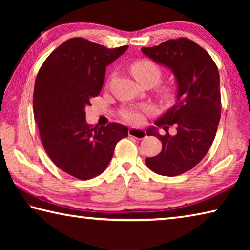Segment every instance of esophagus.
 <instances>
[{
  "label": "esophagus",
  "mask_w": 250,
  "mask_h": 250,
  "mask_svg": "<svg viewBox=\"0 0 250 250\" xmlns=\"http://www.w3.org/2000/svg\"><path fill=\"white\" fill-rule=\"evenodd\" d=\"M128 134L130 137H133L138 140H141V139H145L146 137V132L143 129H137V128H130L128 130Z\"/></svg>",
  "instance_id": "34e87169"
}]
</instances>
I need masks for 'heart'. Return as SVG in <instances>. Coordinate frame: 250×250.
Segmentation results:
<instances>
[{
  "label": "heart",
  "instance_id": "heart-1",
  "mask_svg": "<svg viewBox=\"0 0 250 250\" xmlns=\"http://www.w3.org/2000/svg\"><path fill=\"white\" fill-rule=\"evenodd\" d=\"M131 71L140 83L146 79H151L156 83L160 80L161 75H162L160 67L150 59H140V61L133 62L131 65ZM150 112H152V109L147 107L129 108L121 112V117L130 124L139 125L142 124L143 120H145V116Z\"/></svg>",
  "mask_w": 250,
  "mask_h": 250
}]
</instances>
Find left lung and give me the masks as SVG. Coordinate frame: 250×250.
Wrapping results in <instances>:
<instances>
[{
    "label": "left lung",
    "mask_w": 250,
    "mask_h": 250,
    "mask_svg": "<svg viewBox=\"0 0 250 250\" xmlns=\"http://www.w3.org/2000/svg\"><path fill=\"white\" fill-rule=\"evenodd\" d=\"M141 50L171 68L177 80L175 104L154 122L167 133L146 130L147 135L160 139L162 151L146 163L160 175L183 174L201 162L216 135L222 111L218 68L204 48L186 37ZM173 124L178 132L170 136L167 130Z\"/></svg>",
    "instance_id": "obj_1"
}]
</instances>
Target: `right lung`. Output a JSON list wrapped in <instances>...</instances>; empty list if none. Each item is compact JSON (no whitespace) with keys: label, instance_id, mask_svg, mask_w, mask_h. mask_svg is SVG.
Wrapping results in <instances>:
<instances>
[{"label":"right lung","instance_id":"right-lung-1","mask_svg":"<svg viewBox=\"0 0 250 250\" xmlns=\"http://www.w3.org/2000/svg\"><path fill=\"white\" fill-rule=\"evenodd\" d=\"M126 48L109 49L74 37L53 50L37 73L33 108L42 143L50 160L76 179L101 174L118 141L128 137V128L118 122L88 125L84 112L100 94L105 67Z\"/></svg>","mask_w":250,"mask_h":250}]
</instances>
